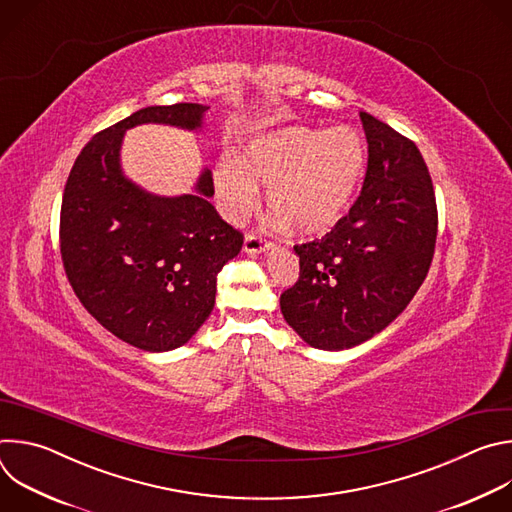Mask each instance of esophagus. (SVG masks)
I'll use <instances>...</instances> for the list:
<instances>
[{
  "instance_id": "obj_1",
  "label": "esophagus",
  "mask_w": 512,
  "mask_h": 512,
  "mask_svg": "<svg viewBox=\"0 0 512 512\" xmlns=\"http://www.w3.org/2000/svg\"><path fill=\"white\" fill-rule=\"evenodd\" d=\"M273 245L269 243V241H265V239H261V237H257V235H247L245 237V243H243V251L247 253V255H259V253H265V251H269Z\"/></svg>"
}]
</instances>
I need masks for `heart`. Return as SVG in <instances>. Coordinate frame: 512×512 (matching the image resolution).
Wrapping results in <instances>:
<instances>
[{
  "label": "heart",
  "mask_w": 512,
  "mask_h": 512,
  "mask_svg": "<svg viewBox=\"0 0 512 512\" xmlns=\"http://www.w3.org/2000/svg\"><path fill=\"white\" fill-rule=\"evenodd\" d=\"M367 145L352 127L291 125L253 139L243 160L231 158L214 172V190L223 214L243 223L259 202V184L281 227L302 235L334 229L354 202Z\"/></svg>",
  "instance_id": "b5f03b06"
}]
</instances>
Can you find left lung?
I'll list each match as a JSON object with an SVG mask.
<instances>
[{
  "mask_svg": "<svg viewBox=\"0 0 512 512\" xmlns=\"http://www.w3.org/2000/svg\"><path fill=\"white\" fill-rule=\"evenodd\" d=\"M369 143L360 196L322 239L294 247L300 279L281 294L285 322L320 350L385 330L413 300L433 257L437 210L417 145L360 113Z\"/></svg>",
  "mask_w": 512,
  "mask_h": 512,
  "instance_id": "obj_1",
  "label": "left lung"
}]
</instances>
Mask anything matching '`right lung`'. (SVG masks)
Segmentation results:
<instances>
[{"label":"right lung","mask_w":512,"mask_h":512,"mask_svg":"<svg viewBox=\"0 0 512 512\" xmlns=\"http://www.w3.org/2000/svg\"><path fill=\"white\" fill-rule=\"evenodd\" d=\"M208 107H145L97 133L70 170L60 210L66 277L87 312L145 352L186 344L214 308L216 275L235 259L243 235L214 206L202 168L192 194L160 196L125 176L127 129L170 125L202 131Z\"/></svg>","instance_id":"1"}]
</instances>
